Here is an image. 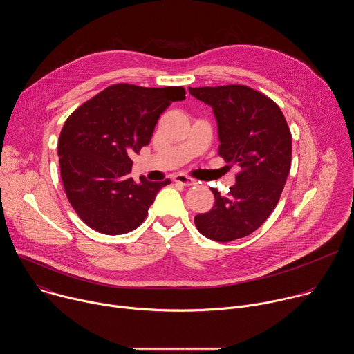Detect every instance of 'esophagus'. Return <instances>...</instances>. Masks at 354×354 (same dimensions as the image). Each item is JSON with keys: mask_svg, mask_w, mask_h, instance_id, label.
I'll return each instance as SVG.
<instances>
[{"mask_svg": "<svg viewBox=\"0 0 354 354\" xmlns=\"http://www.w3.org/2000/svg\"><path fill=\"white\" fill-rule=\"evenodd\" d=\"M174 180L178 182V183H180V185H185V186H192V185L196 183V180H194L193 178H190V176H187V175H183V174L175 175Z\"/></svg>", "mask_w": 354, "mask_h": 354, "instance_id": "esophagus-1", "label": "esophagus"}]
</instances>
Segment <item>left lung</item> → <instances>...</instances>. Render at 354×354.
I'll return each instance as SVG.
<instances>
[{
  "mask_svg": "<svg viewBox=\"0 0 354 354\" xmlns=\"http://www.w3.org/2000/svg\"><path fill=\"white\" fill-rule=\"evenodd\" d=\"M213 108L218 126V156L238 165L227 196L216 187L214 207L197 214L201 235L230 242L258 230L276 209L291 168V131L279 105L246 85L189 88Z\"/></svg>",
  "mask_w": 354,
  "mask_h": 354,
  "instance_id": "1",
  "label": "left lung"
}]
</instances>
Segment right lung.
Here are the masks:
<instances>
[{
    "label": "right lung",
    "mask_w": 354,
    "mask_h": 354,
    "mask_svg": "<svg viewBox=\"0 0 354 354\" xmlns=\"http://www.w3.org/2000/svg\"><path fill=\"white\" fill-rule=\"evenodd\" d=\"M183 86L115 84L78 106L59 137L66 196L78 217L106 235L142 224L160 189L171 180L136 183L130 154L149 144L161 113L186 96Z\"/></svg>",
    "instance_id": "1"
}]
</instances>
